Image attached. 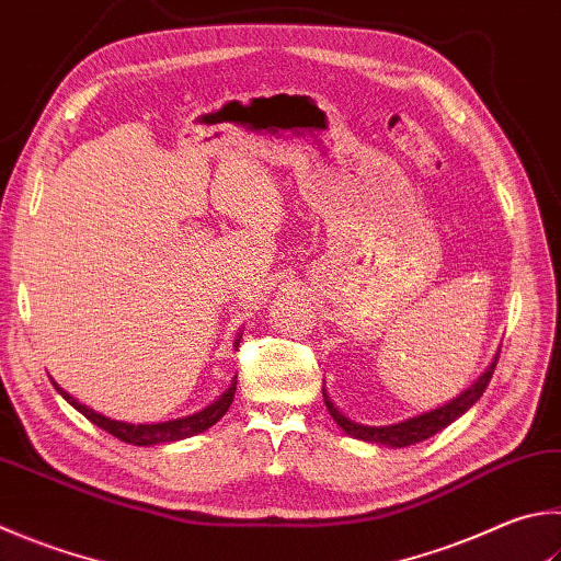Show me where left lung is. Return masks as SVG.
Listing matches in <instances>:
<instances>
[{
  "mask_svg": "<svg viewBox=\"0 0 561 561\" xmlns=\"http://www.w3.org/2000/svg\"><path fill=\"white\" fill-rule=\"evenodd\" d=\"M501 353V351H497ZM497 353L493 363L488 365L485 373L478 378L468 390H463L461 394L456 397V400L446 402L442 407H436L432 412H424V414H416L412 420H404V422H397V424H387V426H370V424H360V422H353L351 416H345L339 407L331 402L329 392L323 390V402H325V410L333 416V422L341 426V430L353 436V439H360V442H368V444H382V446H390V449H402V446H412V444H420L424 439H430L436 432H442L444 426H449L451 422H456L458 416L466 414L471 407L481 400V394L485 392L488 382L493 378V370H495V363H497Z\"/></svg>",
  "mask_w": 561,
  "mask_h": 561,
  "instance_id": "1",
  "label": "left lung"
}]
</instances>
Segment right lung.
I'll return each mask as SVG.
<instances>
[{"label": "right lung", "instance_id": "obj_1", "mask_svg": "<svg viewBox=\"0 0 561 561\" xmlns=\"http://www.w3.org/2000/svg\"><path fill=\"white\" fill-rule=\"evenodd\" d=\"M242 339V333L236 339V348ZM56 390L58 394L64 397V400L76 407V410L85 416V420L93 422L100 430H105L107 434L117 436L119 442L125 444H135V446H157V444H171V442H181V439H188V436H196L201 432L210 430L213 424L218 420H222V414L228 412V407L232 404V397H236V385H238V375L230 380V387L222 394H218V400H213L208 407H203L196 414H188V416H179V420H169V422H157V424H131V422H119V420H110V416L100 414L95 410H90V407L80 404L73 394L66 392L64 387H58Z\"/></svg>", "mask_w": 561, "mask_h": 561}]
</instances>
